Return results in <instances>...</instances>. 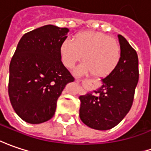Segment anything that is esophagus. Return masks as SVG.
Segmentation results:
<instances>
[{"label": "esophagus", "mask_w": 151, "mask_h": 151, "mask_svg": "<svg viewBox=\"0 0 151 151\" xmlns=\"http://www.w3.org/2000/svg\"><path fill=\"white\" fill-rule=\"evenodd\" d=\"M76 81H77L78 83L81 82V80H80V79H78V78H76Z\"/></svg>", "instance_id": "1"}]
</instances>
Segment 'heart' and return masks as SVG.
Returning <instances> with one entry per match:
<instances>
[{
	"instance_id": "heart-1",
	"label": "heart",
	"mask_w": 151,
	"mask_h": 151,
	"mask_svg": "<svg viewBox=\"0 0 151 151\" xmlns=\"http://www.w3.org/2000/svg\"><path fill=\"white\" fill-rule=\"evenodd\" d=\"M61 60L65 67L72 68L83 56V62L75 70L77 74L90 71L95 77L109 75L121 60L118 42L100 32L83 31L73 37V41L66 39L60 45Z\"/></svg>"
}]
</instances>
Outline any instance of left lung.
<instances>
[{"instance_id": "obj_1", "label": "left lung", "mask_w": 151, "mask_h": 151, "mask_svg": "<svg viewBox=\"0 0 151 151\" xmlns=\"http://www.w3.org/2000/svg\"><path fill=\"white\" fill-rule=\"evenodd\" d=\"M117 37L121 47L118 66L102 79L101 88L79 96L80 119L96 130L114 128L125 117L133 105L139 81L137 52L124 37Z\"/></svg>"}]
</instances>
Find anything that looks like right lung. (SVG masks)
<instances>
[{
    "instance_id": "1",
    "label": "right lung",
    "mask_w": 151,
    "mask_h": 151,
    "mask_svg": "<svg viewBox=\"0 0 151 151\" xmlns=\"http://www.w3.org/2000/svg\"><path fill=\"white\" fill-rule=\"evenodd\" d=\"M68 31L45 25L23 35L17 44L9 66L8 94L15 112L26 122L50 120L63 88L74 81L59 52Z\"/></svg>"
}]
</instances>
